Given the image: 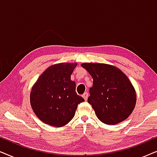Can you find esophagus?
Instances as JSON below:
<instances>
[{
	"mask_svg": "<svg viewBox=\"0 0 157 157\" xmlns=\"http://www.w3.org/2000/svg\"><path fill=\"white\" fill-rule=\"evenodd\" d=\"M88 96H89V94H88L87 92H85V93L83 94V98H84V99H85L86 101L87 100V98H88Z\"/></svg>",
	"mask_w": 157,
	"mask_h": 157,
	"instance_id": "34e87169",
	"label": "esophagus"
}]
</instances>
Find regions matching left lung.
Wrapping results in <instances>:
<instances>
[{
    "instance_id": "8db88e82",
    "label": "left lung",
    "mask_w": 157,
    "mask_h": 157,
    "mask_svg": "<svg viewBox=\"0 0 157 157\" xmlns=\"http://www.w3.org/2000/svg\"><path fill=\"white\" fill-rule=\"evenodd\" d=\"M93 78L88 102L98 119L106 124H117L127 119L134 109L136 91L119 68L105 63H82Z\"/></svg>"
}]
</instances>
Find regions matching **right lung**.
<instances>
[{
    "mask_svg": "<svg viewBox=\"0 0 157 157\" xmlns=\"http://www.w3.org/2000/svg\"><path fill=\"white\" fill-rule=\"evenodd\" d=\"M77 63H61L48 67L32 87L30 101L40 121L61 127L74 118L78 104L84 101L77 95L76 83L71 80Z\"/></svg>",
    "mask_w": 157,
    "mask_h": 157,
    "instance_id": "right-lung-1",
    "label": "right lung"
}]
</instances>
